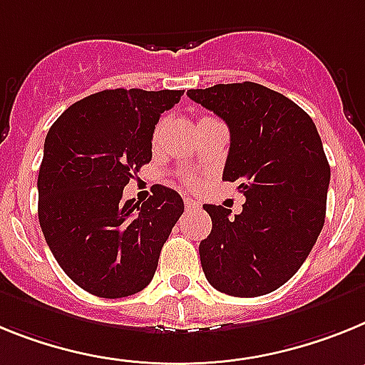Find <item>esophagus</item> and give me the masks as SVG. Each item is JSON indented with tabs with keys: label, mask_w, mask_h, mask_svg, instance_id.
Segmentation results:
<instances>
[{
	"label": "esophagus",
	"mask_w": 365,
	"mask_h": 365,
	"mask_svg": "<svg viewBox=\"0 0 365 365\" xmlns=\"http://www.w3.org/2000/svg\"><path fill=\"white\" fill-rule=\"evenodd\" d=\"M185 209L187 211H195V209H200L202 205H200V202H196V200H192V198H185Z\"/></svg>",
	"instance_id": "1"
}]
</instances>
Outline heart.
Returning <instances> with one entry per match:
<instances>
[{
	"label": "heart",
	"mask_w": 365,
	"mask_h": 365,
	"mask_svg": "<svg viewBox=\"0 0 365 365\" xmlns=\"http://www.w3.org/2000/svg\"><path fill=\"white\" fill-rule=\"evenodd\" d=\"M187 182H189V183H192V178H187Z\"/></svg>",
	"instance_id": "obj_1"
}]
</instances>
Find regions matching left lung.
<instances>
[{
  "mask_svg": "<svg viewBox=\"0 0 365 365\" xmlns=\"http://www.w3.org/2000/svg\"><path fill=\"white\" fill-rule=\"evenodd\" d=\"M224 119L230 152L222 180L246 202L205 204L213 227L200 242L202 270L218 292L257 297L283 287L309 257L325 222L331 167L314 121L294 101L255 82L189 90Z\"/></svg>",
  "mask_w": 365,
  "mask_h": 365,
  "instance_id": "1",
  "label": "left lung"
}]
</instances>
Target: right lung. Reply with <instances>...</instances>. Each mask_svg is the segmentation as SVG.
Wrapping results in <instances>:
<instances>
[{
  "label": "right lung",
  "mask_w": 365,
  "mask_h": 365,
  "mask_svg": "<svg viewBox=\"0 0 365 365\" xmlns=\"http://www.w3.org/2000/svg\"><path fill=\"white\" fill-rule=\"evenodd\" d=\"M183 90L117 88L71 104L53 123L38 173V220L73 283L99 297H126L154 277L161 248L183 213L182 196L152 187L147 202L123 189L152 160L160 115Z\"/></svg>",
  "instance_id": "1"
}]
</instances>
